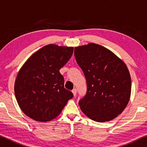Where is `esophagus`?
Instances as JSON below:
<instances>
[{"label":"esophagus","instance_id":"obj_1","mask_svg":"<svg viewBox=\"0 0 147 147\" xmlns=\"http://www.w3.org/2000/svg\"><path fill=\"white\" fill-rule=\"evenodd\" d=\"M72 91V93H73L74 96H76V95H77V89H74Z\"/></svg>","mask_w":147,"mask_h":147}]
</instances>
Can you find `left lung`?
I'll return each mask as SVG.
<instances>
[{
    "label": "left lung",
    "mask_w": 147,
    "mask_h": 147,
    "mask_svg": "<svg viewBox=\"0 0 147 147\" xmlns=\"http://www.w3.org/2000/svg\"><path fill=\"white\" fill-rule=\"evenodd\" d=\"M74 54L87 82V92L79 101L82 111L96 122L114 119L130 99L131 78L126 65L108 49L94 43L76 47Z\"/></svg>",
    "instance_id": "obj_1"
}]
</instances>
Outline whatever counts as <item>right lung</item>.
<instances>
[{
    "instance_id": "obj_1",
    "label": "right lung",
    "mask_w": 147,
    "mask_h": 147,
    "mask_svg": "<svg viewBox=\"0 0 147 147\" xmlns=\"http://www.w3.org/2000/svg\"><path fill=\"white\" fill-rule=\"evenodd\" d=\"M73 53L72 47L49 44L33 54L18 72L15 95L23 113L33 120L48 122L60 114L73 94L64 88L60 69Z\"/></svg>"
}]
</instances>
